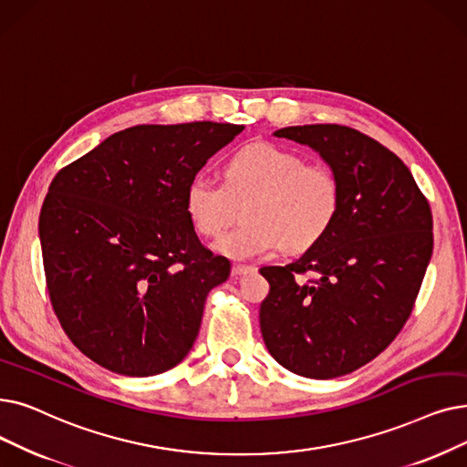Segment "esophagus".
Masks as SVG:
<instances>
[{"label": "esophagus", "mask_w": 467, "mask_h": 467, "mask_svg": "<svg viewBox=\"0 0 467 467\" xmlns=\"http://www.w3.org/2000/svg\"><path fill=\"white\" fill-rule=\"evenodd\" d=\"M252 271H255L252 265H240V263H236V265H233V269H231V275L233 276H242V275H248Z\"/></svg>", "instance_id": "1"}]
</instances>
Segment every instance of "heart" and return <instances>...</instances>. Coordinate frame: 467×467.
<instances>
[{"label": "heart", "mask_w": 467, "mask_h": 467, "mask_svg": "<svg viewBox=\"0 0 467 467\" xmlns=\"http://www.w3.org/2000/svg\"><path fill=\"white\" fill-rule=\"evenodd\" d=\"M242 206L246 225L213 246L238 261L317 246L334 227L341 192L330 168L307 164L288 149L259 140L229 158L223 185L196 175L185 189V212L200 236H219Z\"/></svg>", "instance_id": "heart-1"}]
</instances>
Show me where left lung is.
Returning a JSON list of instances; mask_svg holds the SVG:
<instances>
[{"label": "left lung", "mask_w": 467, "mask_h": 467, "mask_svg": "<svg viewBox=\"0 0 467 467\" xmlns=\"http://www.w3.org/2000/svg\"><path fill=\"white\" fill-rule=\"evenodd\" d=\"M332 168L341 206L330 233L284 267H261V336L294 374L330 379L376 358L409 320L433 252L430 202L389 149L337 124L275 131Z\"/></svg>", "instance_id": "left-lung-1"}]
</instances>
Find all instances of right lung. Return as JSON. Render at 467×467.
Here are the masks:
<instances>
[{
    "label": "right lung",
    "mask_w": 467,
    "mask_h": 467,
    "mask_svg": "<svg viewBox=\"0 0 467 467\" xmlns=\"http://www.w3.org/2000/svg\"><path fill=\"white\" fill-rule=\"evenodd\" d=\"M242 130L128 128L51 181L39 213L51 306L74 346L103 368L145 378L191 351L206 296L231 263L202 246L185 189Z\"/></svg>",
    "instance_id": "right-lung-1"
}]
</instances>
